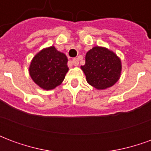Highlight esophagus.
Listing matches in <instances>:
<instances>
[{
	"mask_svg": "<svg viewBox=\"0 0 151 151\" xmlns=\"http://www.w3.org/2000/svg\"><path fill=\"white\" fill-rule=\"evenodd\" d=\"M71 62H72V64L74 66H78V64H79V60H78V58H74V59Z\"/></svg>",
	"mask_w": 151,
	"mask_h": 151,
	"instance_id": "esophagus-1",
	"label": "esophagus"
}]
</instances>
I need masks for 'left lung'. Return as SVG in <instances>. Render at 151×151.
Returning a JSON list of instances; mask_svg holds the SVG:
<instances>
[{
  "label": "left lung",
  "mask_w": 151,
  "mask_h": 151,
  "mask_svg": "<svg viewBox=\"0 0 151 151\" xmlns=\"http://www.w3.org/2000/svg\"><path fill=\"white\" fill-rule=\"evenodd\" d=\"M86 63L81 66L86 82L97 90H105L115 85L122 70L121 60L113 51L95 46L86 54Z\"/></svg>",
  "instance_id": "left-lung-1"
}]
</instances>
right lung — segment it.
Instances as JSON below:
<instances>
[{
    "instance_id": "1",
    "label": "right lung",
    "mask_w": 151,
    "mask_h": 151,
    "mask_svg": "<svg viewBox=\"0 0 151 151\" xmlns=\"http://www.w3.org/2000/svg\"><path fill=\"white\" fill-rule=\"evenodd\" d=\"M68 58L54 46L44 47L36 53L29 66V74L40 88L50 91L60 86L69 71Z\"/></svg>"
}]
</instances>
